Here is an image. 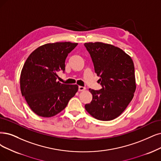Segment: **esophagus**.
Listing matches in <instances>:
<instances>
[{"label": "esophagus", "mask_w": 161, "mask_h": 161, "mask_svg": "<svg viewBox=\"0 0 161 161\" xmlns=\"http://www.w3.org/2000/svg\"><path fill=\"white\" fill-rule=\"evenodd\" d=\"M85 90H86V87H84L79 86V87H78V91L79 92H83V91H84Z\"/></svg>", "instance_id": "esophagus-1"}]
</instances>
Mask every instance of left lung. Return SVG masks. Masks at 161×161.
Here are the masks:
<instances>
[{"label":"left lung","mask_w":161,"mask_h":161,"mask_svg":"<svg viewBox=\"0 0 161 161\" xmlns=\"http://www.w3.org/2000/svg\"><path fill=\"white\" fill-rule=\"evenodd\" d=\"M84 46L102 86L100 90L89 89L93 97L90 103L86 104V110L98 120H113L122 114L134 96L136 81L133 59L112 44L96 42Z\"/></svg>","instance_id":"left-lung-1"}]
</instances>
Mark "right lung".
Masks as SVG:
<instances>
[{
    "instance_id": "1",
    "label": "right lung",
    "mask_w": 161,
    "mask_h": 161,
    "mask_svg": "<svg viewBox=\"0 0 161 161\" xmlns=\"http://www.w3.org/2000/svg\"><path fill=\"white\" fill-rule=\"evenodd\" d=\"M77 45L70 42L46 44L26 59L20 74V91L34 114L43 117L58 114L78 90V86L57 81V72L65 70V59Z\"/></svg>"
}]
</instances>
